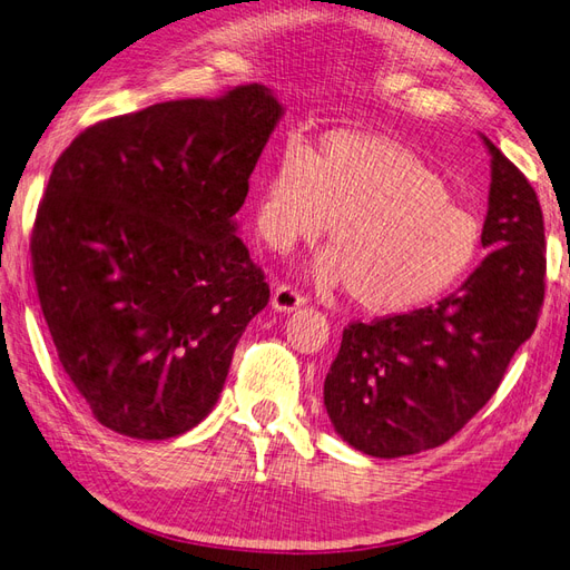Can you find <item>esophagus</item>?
Returning a JSON list of instances; mask_svg holds the SVG:
<instances>
[{"mask_svg": "<svg viewBox=\"0 0 570 570\" xmlns=\"http://www.w3.org/2000/svg\"><path fill=\"white\" fill-rule=\"evenodd\" d=\"M303 303H306V296H303L294 284H279L272 296V306L282 313L294 311V308L303 306Z\"/></svg>", "mask_w": 570, "mask_h": 570, "instance_id": "1", "label": "esophagus"}]
</instances>
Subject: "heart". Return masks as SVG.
<instances>
[{"mask_svg": "<svg viewBox=\"0 0 570 570\" xmlns=\"http://www.w3.org/2000/svg\"><path fill=\"white\" fill-rule=\"evenodd\" d=\"M330 220L317 282L347 286L366 313L393 315L444 296L481 255L483 225L405 142L333 130L311 153L286 140L262 179L255 225L274 249L313 243Z\"/></svg>", "mask_w": 570, "mask_h": 570, "instance_id": "obj_1", "label": "heart"}]
</instances>
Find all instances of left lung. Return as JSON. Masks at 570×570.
<instances>
[{"instance_id": "1", "label": "left lung", "mask_w": 570, "mask_h": 570, "mask_svg": "<svg viewBox=\"0 0 570 570\" xmlns=\"http://www.w3.org/2000/svg\"><path fill=\"white\" fill-rule=\"evenodd\" d=\"M483 140L493 155L483 223L491 253L434 306L350 323L325 376L330 420L368 456H407L452 440L493 399L537 327L547 291L544 216L529 179Z\"/></svg>"}]
</instances>
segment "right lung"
<instances>
[{
    "label": "right lung",
    "instance_id": "add662e5",
    "mask_svg": "<svg viewBox=\"0 0 570 570\" xmlns=\"http://www.w3.org/2000/svg\"><path fill=\"white\" fill-rule=\"evenodd\" d=\"M282 116L264 85L85 128L52 165L31 233L62 372L104 428L169 440L216 405L269 284L235 235Z\"/></svg>",
    "mask_w": 570,
    "mask_h": 570
}]
</instances>
